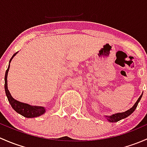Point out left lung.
I'll list each match as a JSON object with an SVG mask.
<instances>
[{
	"instance_id": "1",
	"label": "left lung",
	"mask_w": 147,
	"mask_h": 147,
	"mask_svg": "<svg viewBox=\"0 0 147 147\" xmlns=\"http://www.w3.org/2000/svg\"><path fill=\"white\" fill-rule=\"evenodd\" d=\"M142 97V94L140 96V98H139V99L137 100V102H135V104L134 105V106H133L132 107H131L129 110H127L126 112H124V113H117V114H114L111 116H105V117H107V119H108V121H110V122H117V121L121 120L122 119H124V118H125V117H128V116L130 115H131V113H132L135 110V109L137 108V105H138L139 102H140V100H141Z\"/></svg>"
}]
</instances>
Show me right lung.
I'll list each match as a JSON object with an SVG mask.
<instances>
[{"instance_id":"right-lung-1","label":"right lung","mask_w":147,"mask_h":147,"mask_svg":"<svg viewBox=\"0 0 147 147\" xmlns=\"http://www.w3.org/2000/svg\"><path fill=\"white\" fill-rule=\"evenodd\" d=\"M18 52L15 53L12 58L10 59V62L11 61L12 59L16 55ZM9 68H10V64H9L8 68L6 70L5 75V91L6 96H7V100H8L9 102H10L11 107L17 112L19 114L22 115V116L28 118H31V117H38V116L42 115L44 114L45 112V107H40V106H32V105H30L28 104L23 103V102H20L19 101L15 100L13 97L10 95V92H9L8 89H7V73H8Z\"/></svg>"}]
</instances>
